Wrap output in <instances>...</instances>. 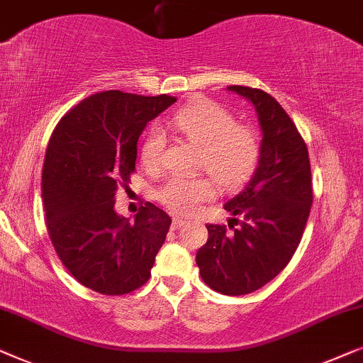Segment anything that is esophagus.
<instances>
[{"label": "esophagus", "instance_id": "esophagus-1", "mask_svg": "<svg viewBox=\"0 0 363 363\" xmlns=\"http://www.w3.org/2000/svg\"><path fill=\"white\" fill-rule=\"evenodd\" d=\"M182 225H184V220H181V218H172L171 227L174 228V230H177V228H181Z\"/></svg>", "mask_w": 363, "mask_h": 363}]
</instances>
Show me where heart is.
Masks as SVG:
<instances>
[{"label":"heart","mask_w":363,"mask_h":363,"mask_svg":"<svg viewBox=\"0 0 363 363\" xmlns=\"http://www.w3.org/2000/svg\"><path fill=\"white\" fill-rule=\"evenodd\" d=\"M171 125L189 141L201 146L199 166L211 172L223 191L247 182L257 169L262 143L253 126L235 121L225 106L206 96H196L172 115ZM164 136L152 130L141 146V161L147 169L162 166ZM208 176H174L157 191V201L176 216H192L199 203L216 196V182Z\"/></svg>","instance_id":"1"}]
</instances>
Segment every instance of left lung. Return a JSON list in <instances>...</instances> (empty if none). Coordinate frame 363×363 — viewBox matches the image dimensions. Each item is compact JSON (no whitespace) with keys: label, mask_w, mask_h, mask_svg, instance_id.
Returning a JSON list of instances; mask_svg holds the SVG:
<instances>
[{"label":"left lung","mask_w":363,"mask_h":363,"mask_svg":"<svg viewBox=\"0 0 363 363\" xmlns=\"http://www.w3.org/2000/svg\"><path fill=\"white\" fill-rule=\"evenodd\" d=\"M228 90L255 105L262 156L250 182L223 206L235 216L228 228L207 223L208 240L196 262L213 291L242 296L272 281L293 258L313 206V186L308 146L283 106L259 89Z\"/></svg>","instance_id":"obj_1"}]
</instances>
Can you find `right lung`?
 <instances>
[{
	"instance_id": "right-lung-1",
	"label": "right lung",
	"mask_w": 363,
	"mask_h": 363,
	"mask_svg": "<svg viewBox=\"0 0 363 363\" xmlns=\"http://www.w3.org/2000/svg\"><path fill=\"white\" fill-rule=\"evenodd\" d=\"M176 96L101 91L70 108L50 135L43 166L45 225L55 253L80 284L128 294L151 277L171 218L146 202L135 223L115 196L135 172L138 138Z\"/></svg>"
}]
</instances>
